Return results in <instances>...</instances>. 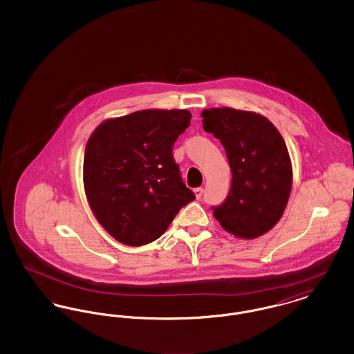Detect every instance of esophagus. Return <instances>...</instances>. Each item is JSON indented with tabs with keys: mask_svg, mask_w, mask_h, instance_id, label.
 Wrapping results in <instances>:
<instances>
[{
	"mask_svg": "<svg viewBox=\"0 0 354 354\" xmlns=\"http://www.w3.org/2000/svg\"><path fill=\"white\" fill-rule=\"evenodd\" d=\"M194 195H195V198H196V199H201L203 195L202 187H199V188H195V189H194Z\"/></svg>",
	"mask_w": 354,
	"mask_h": 354,
	"instance_id": "34e87169",
	"label": "esophagus"
}]
</instances>
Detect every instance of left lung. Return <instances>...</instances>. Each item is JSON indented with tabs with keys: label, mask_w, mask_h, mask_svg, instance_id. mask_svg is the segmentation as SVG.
Here are the masks:
<instances>
[{
	"label": "left lung",
	"mask_w": 354,
	"mask_h": 354,
	"mask_svg": "<svg viewBox=\"0 0 354 354\" xmlns=\"http://www.w3.org/2000/svg\"><path fill=\"white\" fill-rule=\"evenodd\" d=\"M203 129L218 138L232 172L231 189L214 216L230 234L256 239L281 219L292 189V163L279 130L261 114L231 107L202 111Z\"/></svg>",
	"instance_id": "obj_1"
}]
</instances>
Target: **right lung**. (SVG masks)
Segmentation results:
<instances>
[{"label":"right lung","instance_id":"add662e5","mask_svg":"<svg viewBox=\"0 0 354 354\" xmlns=\"http://www.w3.org/2000/svg\"><path fill=\"white\" fill-rule=\"evenodd\" d=\"M188 110H140L103 120L84 158L88 205L119 243L140 247L159 239L195 199L182 182L172 146L189 126Z\"/></svg>","mask_w":354,"mask_h":354}]
</instances>
